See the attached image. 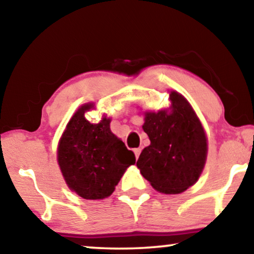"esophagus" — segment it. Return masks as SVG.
I'll return each instance as SVG.
<instances>
[{
	"mask_svg": "<svg viewBox=\"0 0 254 254\" xmlns=\"http://www.w3.org/2000/svg\"><path fill=\"white\" fill-rule=\"evenodd\" d=\"M134 154H135V158H139V155H140V153H141V149L140 148H134Z\"/></svg>",
	"mask_w": 254,
	"mask_h": 254,
	"instance_id": "1",
	"label": "esophagus"
}]
</instances>
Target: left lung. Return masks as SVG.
Returning <instances> with one entry per match:
<instances>
[{"label":"left lung","instance_id":"1","mask_svg":"<svg viewBox=\"0 0 254 254\" xmlns=\"http://www.w3.org/2000/svg\"><path fill=\"white\" fill-rule=\"evenodd\" d=\"M172 111L146 113L143 131L150 145L143 148L137 166L157 191L179 194L194 185L206 160V137L188 101L173 91Z\"/></svg>","mask_w":254,"mask_h":254}]
</instances>
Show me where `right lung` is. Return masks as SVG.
I'll list each match as a JSON object with an SVG mask.
<instances>
[{"mask_svg":"<svg viewBox=\"0 0 254 254\" xmlns=\"http://www.w3.org/2000/svg\"><path fill=\"white\" fill-rule=\"evenodd\" d=\"M82 106L71 117L58 147V163L71 190L85 199H101L114 191L127 166L135 163L133 151L112 133L111 120L90 123Z\"/></svg>","mask_w":254,"mask_h":254,"instance_id":"obj_1","label":"right lung"}]
</instances>
